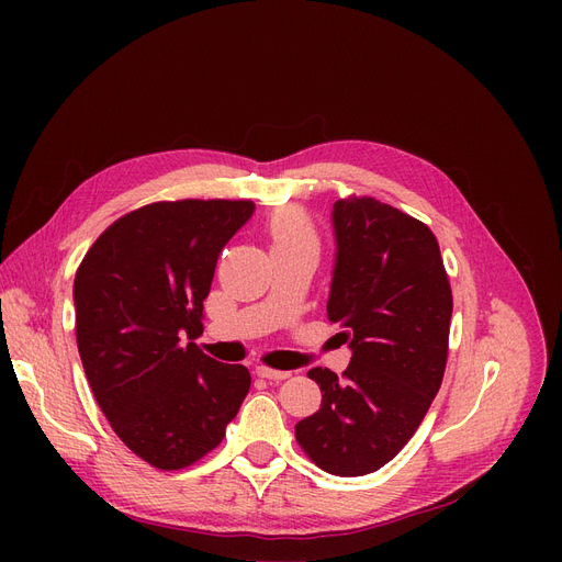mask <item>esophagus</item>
I'll list each match as a JSON object with an SVG mask.
<instances>
[{"label":"esophagus","mask_w":562,"mask_h":562,"mask_svg":"<svg viewBox=\"0 0 562 562\" xmlns=\"http://www.w3.org/2000/svg\"><path fill=\"white\" fill-rule=\"evenodd\" d=\"M255 373L266 380H286L291 375V371H278V369H269V367H257Z\"/></svg>","instance_id":"obj_1"}]
</instances>
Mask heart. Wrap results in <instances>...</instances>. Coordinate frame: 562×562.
Masks as SVG:
<instances>
[{"instance_id": "obj_1", "label": "heart", "mask_w": 562, "mask_h": 562, "mask_svg": "<svg viewBox=\"0 0 562 562\" xmlns=\"http://www.w3.org/2000/svg\"><path fill=\"white\" fill-rule=\"evenodd\" d=\"M271 239L273 246H286V244H301V241H314V229L310 218L305 216L299 206H284V210L276 212L271 218Z\"/></svg>"}]
</instances>
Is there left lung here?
Here are the masks:
<instances>
[{"instance_id": "8db88e82", "label": "left lung", "mask_w": 562, "mask_h": 562, "mask_svg": "<svg viewBox=\"0 0 562 562\" xmlns=\"http://www.w3.org/2000/svg\"><path fill=\"white\" fill-rule=\"evenodd\" d=\"M328 321L352 358L339 378L316 367L321 409L296 424L301 449L335 476L387 464L417 432L449 356L453 296L435 234L375 198L333 206Z\"/></svg>"}]
</instances>
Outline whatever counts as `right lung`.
<instances>
[{
  "label": "right lung",
  "instance_id": "add662e5",
  "mask_svg": "<svg viewBox=\"0 0 562 562\" xmlns=\"http://www.w3.org/2000/svg\"><path fill=\"white\" fill-rule=\"evenodd\" d=\"M252 212L250 200L145 204L109 225L77 269L88 385L113 432L157 469H184L216 449L250 390L244 364L182 337L202 335L218 255Z\"/></svg>",
  "mask_w": 562,
  "mask_h": 562
}]
</instances>
